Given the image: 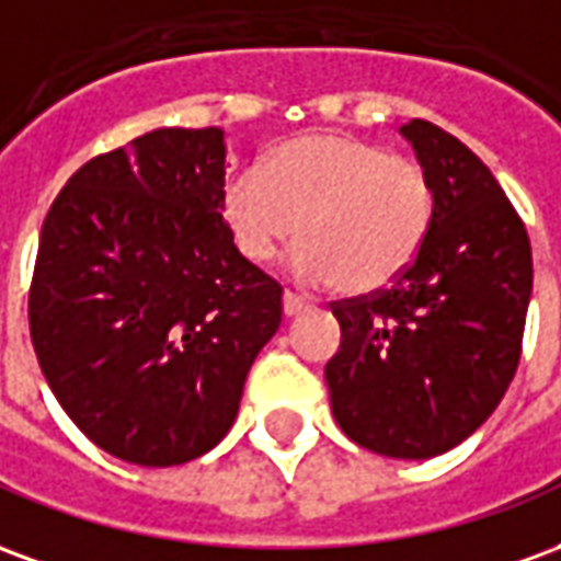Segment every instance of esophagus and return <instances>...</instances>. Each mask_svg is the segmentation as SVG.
<instances>
[{
  "label": "esophagus",
  "instance_id": "1",
  "mask_svg": "<svg viewBox=\"0 0 561 561\" xmlns=\"http://www.w3.org/2000/svg\"><path fill=\"white\" fill-rule=\"evenodd\" d=\"M282 309H285V316H300L304 309H309V300H304V297H297L294 291H285L282 294Z\"/></svg>",
  "mask_w": 561,
  "mask_h": 561
}]
</instances>
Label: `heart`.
<instances>
[{
	"label": "heart",
	"mask_w": 561,
	"mask_h": 561,
	"mask_svg": "<svg viewBox=\"0 0 561 561\" xmlns=\"http://www.w3.org/2000/svg\"><path fill=\"white\" fill-rule=\"evenodd\" d=\"M435 192L421 161L354 135H306L282 144L261 168L225 192V219L249 261L282 245L309 285L340 282L345 294H376L400 279L433 228Z\"/></svg>",
	"instance_id": "1"
}]
</instances>
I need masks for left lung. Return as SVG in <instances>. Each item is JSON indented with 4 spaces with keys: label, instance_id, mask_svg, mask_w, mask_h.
Masks as SVG:
<instances>
[{
    "label": "left lung",
    "instance_id": "1",
    "mask_svg": "<svg viewBox=\"0 0 561 561\" xmlns=\"http://www.w3.org/2000/svg\"><path fill=\"white\" fill-rule=\"evenodd\" d=\"M400 131L433 180V228L390 288L330 304L342 342L324 378L352 442L381 457L430 459L469 438L517 373L531 245L466 144L426 119Z\"/></svg>",
    "mask_w": 561,
    "mask_h": 561
}]
</instances>
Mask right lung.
<instances>
[{
  "label": "right lung",
  "instance_id": "obj_1",
  "mask_svg": "<svg viewBox=\"0 0 561 561\" xmlns=\"http://www.w3.org/2000/svg\"><path fill=\"white\" fill-rule=\"evenodd\" d=\"M221 209L225 131L156 128L87 161L44 219L32 345L111 457L164 469L219 445L279 330L282 285L240 255Z\"/></svg>",
  "mask_w": 561,
  "mask_h": 561
}]
</instances>
